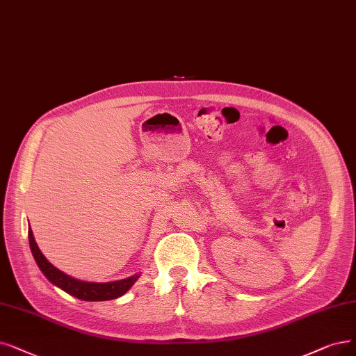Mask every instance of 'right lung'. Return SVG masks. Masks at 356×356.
<instances>
[{"label": "right lung", "instance_id": "1", "mask_svg": "<svg viewBox=\"0 0 356 356\" xmlns=\"http://www.w3.org/2000/svg\"><path fill=\"white\" fill-rule=\"evenodd\" d=\"M29 244L33 257L39 266V268L44 272V275L56 285L61 288L63 291L68 292L70 295H73L79 300L83 301H109V300H115V298L124 295L127 291H129L134 282L138 279V275L127 277L122 280L117 282H108V283H92V282H81L76 280L73 277L67 276L65 273L60 272L58 268H55L45 257L44 254L40 252V250L36 245V241L33 238V232L29 227Z\"/></svg>", "mask_w": 356, "mask_h": 356}]
</instances>
